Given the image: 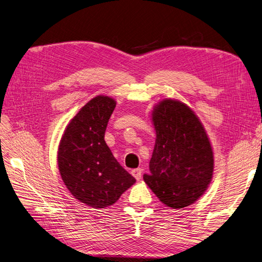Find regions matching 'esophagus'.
<instances>
[{
    "label": "esophagus",
    "instance_id": "1",
    "mask_svg": "<svg viewBox=\"0 0 262 262\" xmlns=\"http://www.w3.org/2000/svg\"><path fill=\"white\" fill-rule=\"evenodd\" d=\"M131 173H132V176H133L134 178H136L137 180H140L141 177H142V169H141V168L133 169V170L131 171Z\"/></svg>",
    "mask_w": 262,
    "mask_h": 262
}]
</instances>
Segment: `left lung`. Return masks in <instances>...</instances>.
I'll return each instance as SVG.
<instances>
[{
    "mask_svg": "<svg viewBox=\"0 0 262 262\" xmlns=\"http://www.w3.org/2000/svg\"><path fill=\"white\" fill-rule=\"evenodd\" d=\"M150 117L156 140L143 179L167 207H188L207 191L213 177L214 155L207 131L193 110L178 99H162Z\"/></svg>",
    "mask_w": 262,
    "mask_h": 262,
    "instance_id": "left-lung-1",
    "label": "left lung"
}]
</instances>
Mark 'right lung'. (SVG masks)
Instances as JSON below:
<instances>
[{"label": "right lung", "mask_w": 262, "mask_h": 262, "mask_svg": "<svg viewBox=\"0 0 262 262\" xmlns=\"http://www.w3.org/2000/svg\"><path fill=\"white\" fill-rule=\"evenodd\" d=\"M116 105L105 95L86 102L67 125L58 148L63 182L76 200L93 209L113 205L136 182L104 139Z\"/></svg>", "instance_id": "right-lung-1"}]
</instances>
